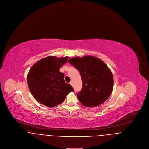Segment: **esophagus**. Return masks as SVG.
I'll use <instances>...</instances> for the list:
<instances>
[{"instance_id": "obj_1", "label": "esophagus", "mask_w": 149, "mask_h": 149, "mask_svg": "<svg viewBox=\"0 0 149 149\" xmlns=\"http://www.w3.org/2000/svg\"><path fill=\"white\" fill-rule=\"evenodd\" d=\"M70 84L71 86H73V84H72V81H70Z\"/></svg>"}]
</instances>
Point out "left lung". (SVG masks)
Returning a JSON list of instances; mask_svg holds the SVG:
<instances>
[{
	"label": "left lung",
	"mask_w": 149,
	"mask_h": 149,
	"mask_svg": "<svg viewBox=\"0 0 149 149\" xmlns=\"http://www.w3.org/2000/svg\"><path fill=\"white\" fill-rule=\"evenodd\" d=\"M80 72L82 89L77 94L84 106L96 107L109 98L113 88L111 70L102 60L92 56L71 58L68 60Z\"/></svg>",
	"instance_id": "obj_1"
}]
</instances>
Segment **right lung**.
I'll return each instance as SVG.
<instances>
[{
	"mask_svg": "<svg viewBox=\"0 0 149 149\" xmlns=\"http://www.w3.org/2000/svg\"><path fill=\"white\" fill-rule=\"evenodd\" d=\"M68 57H46L38 61L27 75L29 89L39 103L48 107L63 103L66 95L74 92L72 87L65 83L64 73L60 68L66 63Z\"/></svg>",
	"mask_w": 149,
	"mask_h": 149,
	"instance_id": "obj_1",
	"label": "right lung"
}]
</instances>
